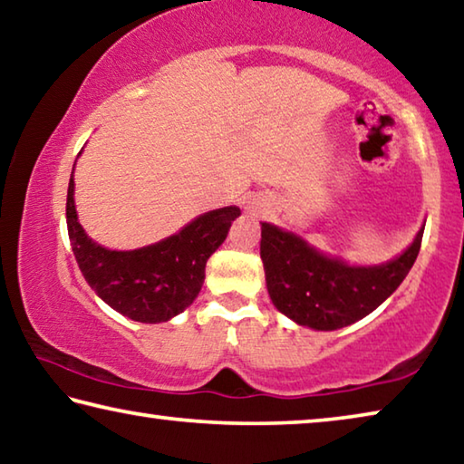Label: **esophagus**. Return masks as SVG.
<instances>
[{"mask_svg":"<svg viewBox=\"0 0 464 464\" xmlns=\"http://www.w3.org/2000/svg\"><path fill=\"white\" fill-rule=\"evenodd\" d=\"M246 210L249 215H264L266 210H268V207H266V202H260V200H249L247 204H246Z\"/></svg>","mask_w":464,"mask_h":464,"instance_id":"esophagus-1","label":"esophagus"}]
</instances>
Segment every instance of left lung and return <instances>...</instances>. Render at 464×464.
<instances>
[{"label":"left lung","mask_w":464,"mask_h":464,"mask_svg":"<svg viewBox=\"0 0 464 464\" xmlns=\"http://www.w3.org/2000/svg\"><path fill=\"white\" fill-rule=\"evenodd\" d=\"M423 227L401 254L382 264H348L293 231L262 223L260 256L274 307L315 332L356 324L395 293L420 254Z\"/></svg>","instance_id":"left-lung-1"}]
</instances>
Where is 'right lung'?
<instances>
[{
    "instance_id": "1",
    "label": "right lung",
    "mask_w": 464,
    "mask_h": 464,
    "mask_svg": "<svg viewBox=\"0 0 464 464\" xmlns=\"http://www.w3.org/2000/svg\"><path fill=\"white\" fill-rule=\"evenodd\" d=\"M73 171L67 188V231L75 262L93 293L139 324H163L190 307L202 288L208 257L227 239L241 215L239 207L208 210L151 246L108 249L93 241L77 218Z\"/></svg>"
}]
</instances>
